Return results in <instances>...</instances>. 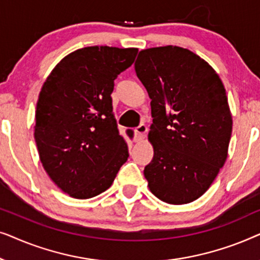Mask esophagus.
<instances>
[{
    "instance_id": "1",
    "label": "esophagus",
    "mask_w": 260,
    "mask_h": 260,
    "mask_svg": "<svg viewBox=\"0 0 260 260\" xmlns=\"http://www.w3.org/2000/svg\"><path fill=\"white\" fill-rule=\"evenodd\" d=\"M148 127L145 124H140L136 129H135V142H140L145 137V134H147Z\"/></svg>"
}]
</instances>
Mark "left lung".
Masks as SVG:
<instances>
[{
  "mask_svg": "<svg viewBox=\"0 0 260 260\" xmlns=\"http://www.w3.org/2000/svg\"><path fill=\"white\" fill-rule=\"evenodd\" d=\"M135 71L151 99L149 189L167 204H189L227 158L232 116L225 87L207 61L177 46L143 49Z\"/></svg>",
  "mask_w": 260,
  "mask_h": 260,
  "instance_id": "obj_1",
  "label": "left lung"
}]
</instances>
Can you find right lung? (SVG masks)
Instances as JSON below:
<instances>
[{"instance_id":"add662e5","label":"right lung","mask_w":260,"mask_h":260,"mask_svg":"<svg viewBox=\"0 0 260 260\" xmlns=\"http://www.w3.org/2000/svg\"><path fill=\"white\" fill-rule=\"evenodd\" d=\"M137 48L91 46L56 65L42 85L34 138L42 167L63 193L97 197L129 157L112 113L117 76L133 65ZM129 137L133 131L126 130Z\"/></svg>"}]
</instances>
